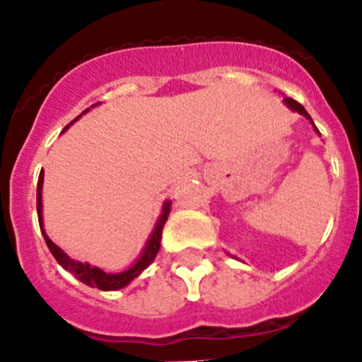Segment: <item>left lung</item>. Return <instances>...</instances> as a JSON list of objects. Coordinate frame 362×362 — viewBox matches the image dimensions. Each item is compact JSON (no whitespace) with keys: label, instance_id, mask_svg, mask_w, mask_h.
Segmentation results:
<instances>
[{"label":"left lung","instance_id":"left-lung-1","mask_svg":"<svg viewBox=\"0 0 362 362\" xmlns=\"http://www.w3.org/2000/svg\"><path fill=\"white\" fill-rule=\"evenodd\" d=\"M284 102H285V105H287V107H288V109H291V110H294V112L301 114V116H304V117H306V119H308V121H310V123H311V124H313V130H315V132H317V134H318V135H320V132H318V130H317V127H315L313 119H311V117H310V114H308V112H306V109H304V107L301 105V103H299V102H296V100H292V98H287V96H285V98H284ZM228 255H230V253H228ZM230 257H232V259H235V257H234V255H230Z\"/></svg>","mask_w":362,"mask_h":362}]
</instances>
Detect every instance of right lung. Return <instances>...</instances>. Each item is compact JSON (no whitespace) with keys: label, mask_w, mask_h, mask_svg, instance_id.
Segmentation results:
<instances>
[{"label":"right lung","mask_w":362,"mask_h":362,"mask_svg":"<svg viewBox=\"0 0 362 362\" xmlns=\"http://www.w3.org/2000/svg\"><path fill=\"white\" fill-rule=\"evenodd\" d=\"M98 103L91 105V109H93V107L98 105ZM86 112H89V109H86L82 114H86ZM82 114H81V116H82ZM81 116L75 117V119L71 121L70 124H74L75 121H77ZM70 124H68V127H70ZM66 128H64V130H66ZM42 188H44V170L40 173V177H38V185H37V213H38V223H40L42 235H44V239H45V243H47L49 250H51L52 257L58 260L59 266L63 267V269H66L68 273L74 274V276L77 278L78 281L86 284L88 287H93V288L96 287V288H100V291H119V288H124L127 285H130L132 281H134L135 278H137L139 274H141L142 271L146 269V267H149V264H151L153 260L156 259V255H158L160 241H162L163 225H165L167 218H169L170 206H173V202H170V200H165V202H163L162 213H160L158 220H156V223H155V228H153V232L149 234L148 241H146L144 250L141 252L139 259L135 260V262L132 264L128 269L121 271V273H105L103 269H100V267H96V266H91L89 262H78V260H74L71 257H68L66 253H64L58 245H54V243L49 239V235L45 234V230H44Z\"/></svg>","instance_id":"right-lung-1"}]
</instances>
